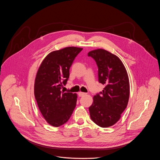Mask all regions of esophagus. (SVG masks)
Returning <instances> with one entry per match:
<instances>
[{
    "label": "esophagus",
    "mask_w": 160,
    "mask_h": 160,
    "mask_svg": "<svg viewBox=\"0 0 160 160\" xmlns=\"http://www.w3.org/2000/svg\"><path fill=\"white\" fill-rule=\"evenodd\" d=\"M87 94L86 93H84V92H78V96H80V97H82V96H85Z\"/></svg>",
    "instance_id": "obj_1"
}]
</instances>
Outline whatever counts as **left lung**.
<instances>
[{
    "label": "left lung",
    "instance_id": "obj_1",
    "mask_svg": "<svg viewBox=\"0 0 160 160\" xmlns=\"http://www.w3.org/2000/svg\"><path fill=\"white\" fill-rule=\"evenodd\" d=\"M98 67V80L104 85L102 92L93 98L88 109L90 118L101 127L115 124L127 106L130 85L125 68L116 55L98 49L88 53Z\"/></svg>",
    "mask_w": 160,
    "mask_h": 160
}]
</instances>
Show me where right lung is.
Masks as SVG:
<instances>
[{"label":"right lung","mask_w":160,"mask_h":160,"mask_svg":"<svg viewBox=\"0 0 160 160\" xmlns=\"http://www.w3.org/2000/svg\"><path fill=\"white\" fill-rule=\"evenodd\" d=\"M82 48L68 47L52 51L42 62L37 71L34 94L44 119L59 127L70 119L77 104V94L61 90L70 77V68Z\"/></svg>","instance_id":"right-lung-1"}]
</instances>
